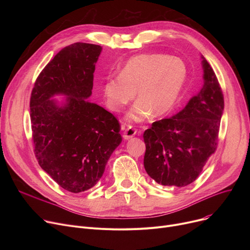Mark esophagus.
<instances>
[{
	"instance_id": "34e87169",
	"label": "esophagus",
	"mask_w": 250,
	"mask_h": 250,
	"mask_svg": "<svg viewBox=\"0 0 250 250\" xmlns=\"http://www.w3.org/2000/svg\"><path fill=\"white\" fill-rule=\"evenodd\" d=\"M137 133H138L137 129H135V128L132 127V126H127V127L124 128L123 138H124L125 140H129V139H132Z\"/></svg>"
}]
</instances>
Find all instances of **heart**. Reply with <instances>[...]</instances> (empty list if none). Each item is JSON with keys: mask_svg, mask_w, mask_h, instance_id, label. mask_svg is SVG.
Here are the masks:
<instances>
[{"mask_svg": "<svg viewBox=\"0 0 250 250\" xmlns=\"http://www.w3.org/2000/svg\"><path fill=\"white\" fill-rule=\"evenodd\" d=\"M188 79V67L180 58L164 54H142L130 58L120 74L105 79L102 92L107 107L122 111L135 98L128 122L142 123L154 114L172 109Z\"/></svg>", "mask_w": 250, "mask_h": 250, "instance_id": "b5f03b06", "label": "heart"}]
</instances>
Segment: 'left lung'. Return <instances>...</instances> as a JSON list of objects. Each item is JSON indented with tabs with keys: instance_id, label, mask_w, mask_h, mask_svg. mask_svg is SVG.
<instances>
[{
	"instance_id": "1",
	"label": "left lung",
	"mask_w": 250,
	"mask_h": 250,
	"mask_svg": "<svg viewBox=\"0 0 250 250\" xmlns=\"http://www.w3.org/2000/svg\"><path fill=\"white\" fill-rule=\"evenodd\" d=\"M204 85L175 115L155 122L144 133V167L162 186L193 182L216 151L224 97L214 70L202 56Z\"/></svg>"
}]
</instances>
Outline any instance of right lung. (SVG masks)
<instances>
[{"label": "right lung", "mask_w": 250, "mask_h": 250, "mask_svg": "<svg viewBox=\"0 0 250 250\" xmlns=\"http://www.w3.org/2000/svg\"><path fill=\"white\" fill-rule=\"evenodd\" d=\"M101 50L83 42L62 48L37 77L30 98L38 164L74 193L96 185L123 140L116 118L88 100ZM57 95L65 97L59 102L52 98Z\"/></svg>", "instance_id": "obj_1"}]
</instances>
